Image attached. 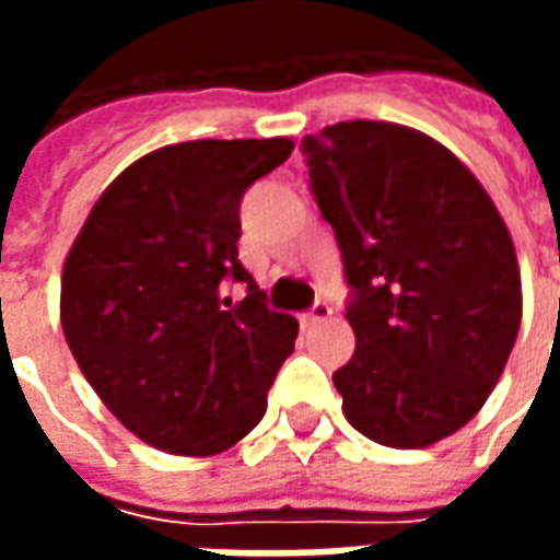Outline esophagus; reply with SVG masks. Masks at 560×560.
<instances>
[{"mask_svg": "<svg viewBox=\"0 0 560 560\" xmlns=\"http://www.w3.org/2000/svg\"><path fill=\"white\" fill-rule=\"evenodd\" d=\"M327 317H332V308H329L327 303H315L303 315V327H315V324H320V320H327Z\"/></svg>", "mask_w": 560, "mask_h": 560, "instance_id": "esophagus-1", "label": "esophagus"}]
</instances>
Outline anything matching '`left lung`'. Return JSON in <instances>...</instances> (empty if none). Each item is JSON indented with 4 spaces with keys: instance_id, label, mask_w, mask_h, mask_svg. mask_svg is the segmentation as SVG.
<instances>
[{
    "instance_id": "1",
    "label": "left lung",
    "mask_w": 560,
    "mask_h": 560,
    "mask_svg": "<svg viewBox=\"0 0 560 560\" xmlns=\"http://www.w3.org/2000/svg\"><path fill=\"white\" fill-rule=\"evenodd\" d=\"M339 240L357 351L332 375L357 432L438 444L480 411L522 324L516 248L477 176L422 131L353 119L303 140Z\"/></svg>"
}]
</instances>
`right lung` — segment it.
Listing matches in <instances>:
<instances>
[{
  "mask_svg": "<svg viewBox=\"0 0 560 560\" xmlns=\"http://www.w3.org/2000/svg\"><path fill=\"white\" fill-rule=\"evenodd\" d=\"M293 140H185L149 152L95 200L62 269L59 317L107 411L173 456H215L267 413L300 324L269 312L240 264L245 188ZM224 280H245L240 304Z\"/></svg>",
  "mask_w": 560,
  "mask_h": 560,
  "instance_id": "obj_1",
  "label": "right lung"
}]
</instances>
